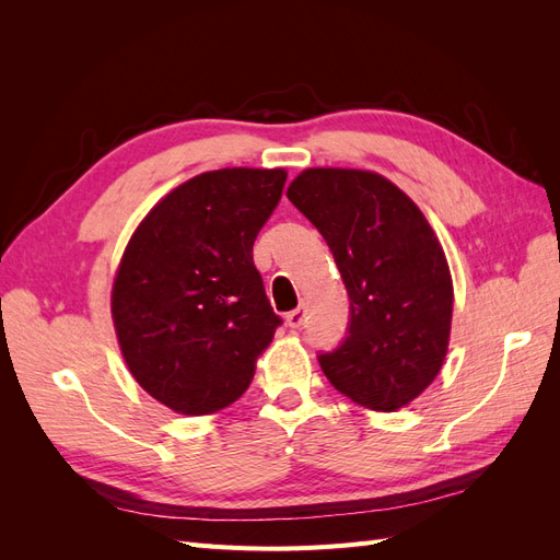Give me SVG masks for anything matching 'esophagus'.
Returning <instances> with one entry per match:
<instances>
[{
    "mask_svg": "<svg viewBox=\"0 0 560 560\" xmlns=\"http://www.w3.org/2000/svg\"><path fill=\"white\" fill-rule=\"evenodd\" d=\"M303 319H306V311H303V308H296L292 313H287V325H290L292 329H301Z\"/></svg>",
    "mask_w": 560,
    "mask_h": 560,
    "instance_id": "1",
    "label": "esophagus"
}]
</instances>
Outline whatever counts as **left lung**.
Returning a JSON list of instances; mask_svg holds the SVG:
<instances>
[{"label":"left lung","mask_w":560,"mask_h":560,"mask_svg":"<svg viewBox=\"0 0 560 560\" xmlns=\"http://www.w3.org/2000/svg\"><path fill=\"white\" fill-rule=\"evenodd\" d=\"M287 198L325 235L350 296L343 346L319 354L338 393L399 411L432 385L451 343L453 278L442 243L397 184L354 167H308Z\"/></svg>","instance_id":"left-lung-1"}]
</instances>
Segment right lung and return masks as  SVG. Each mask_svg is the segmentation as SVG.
Segmentation results:
<instances>
[{"instance_id": "add662e5", "label": "right lung", "mask_w": 560, "mask_h": 560, "mask_svg": "<svg viewBox=\"0 0 560 560\" xmlns=\"http://www.w3.org/2000/svg\"><path fill=\"white\" fill-rule=\"evenodd\" d=\"M284 167L200 173L151 208L112 284L116 341L147 395L182 416L243 397L280 317L252 245L276 210Z\"/></svg>"}]
</instances>
